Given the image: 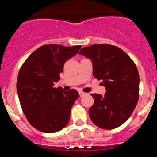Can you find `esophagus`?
Wrapping results in <instances>:
<instances>
[{"label":"esophagus","mask_w":157,"mask_h":157,"mask_svg":"<svg viewBox=\"0 0 157 157\" xmlns=\"http://www.w3.org/2000/svg\"><path fill=\"white\" fill-rule=\"evenodd\" d=\"M79 95H80V97H82L83 95H85L86 94V93H84V92H82V91H79Z\"/></svg>","instance_id":"34e87169"}]
</instances>
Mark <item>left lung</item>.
<instances>
[{
  "label": "left lung",
  "mask_w": 157,
  "mask_h": 157,
  "mask_svg": "<svg viewBox=\"0 0 157 157\" xmlns=\"http://www.w3.org/2000/svg\"><path fill=\"white\" fill-rule=\"evenodd\" d=\"M92 59L94 78L103 80L105 96L92 94L94 103L89 115L96 126L117 128L134 112L139 98V74L132 59L121 48L109 44H94L79 52Z\"/></svg>",
  "instance_id": "8db88e82"
}]
</instances>
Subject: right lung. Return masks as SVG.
<instances>
[{"label": "right lung", "mask_w": 157, "mask_h": 157, "mask_svg": "<svg viewBox=\"0 0 157 157\" xmlns=\"http://www.w3.org/2000/svg\"><path fill=\"white\" fill-rule=\"evenodd\" d=\"M81 47L44 45L20 67L16 87L22 110L30 125L41 132H57L68 123L71 109L79 94L75 89L63 91L53 86L60 79L65 62Z\"/></svg>", "instance_id": "right-lung-1"}]
</instances>
